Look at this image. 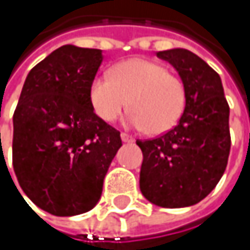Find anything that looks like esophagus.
<instances>
[{"label": "esophagus", "instance_id": "34e87169", "mask_svg": "<svg viewBox=\"0 0 250 250\" xmlns=\"http://www.w3.org/2000/svg\"><path fill=\"white\" fill-rule=\"evenodd\" d=\"M120 137H122V140H123L125 143H131V142H134V139H133L131 136H128L127 133H122Z\"/></svg>", "mask_w": 250, "mask_h": 250}]
</instances>
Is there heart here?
I'll return each mask as SVG.
<instances>
[{
  "instance_id": "1",
  "label": "heart",
  "mask_w": 250,
  "mask_h": 250,
  "mask_svg": "<svg viewBox=\"0 0 250 250\" xmlns=\"http://www.w3.org/2000/svg\"><path fill=\"white\" fill-rule=\"evenodd\" d=\"M89 103L95 114L108 123L117 120L128 105L127 125L161 134L179 122L187 91L182 79L162 63L133 58L114 65L110 78L92 79Z\"/></svg>"
}]
</instances>
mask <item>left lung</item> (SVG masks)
I'll list each match as a JSON object with an SVG mask.
<instances>
[{
	"label": "left lung",
	"mask_w": 250,
	"mask_h": 250,
	"mask_svg": "<svg viewBox=\"0 0 250 250\" xmlns=\"http://www.w3.org/2000/svg\"><path fill=\"white\" fill-rule=\"evenodd\" d=\"M156 56L178 71L187 103L174 128L136 142L143 153L140 191L159 207H189L206 198L225 174L230 110L219 74L195 53L171 49Z\"/></svg>",
	"instance_id": "obj_1"
}]
</instances>
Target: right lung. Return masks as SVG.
Masks as SVG:
<instances>
[{
	"instance_id": "right-lung-1",
	"label": "right lung",
	"mask_w": 250,
	"mask_h": 250,
	"mask_svg": "<svg viewBox=\"0 0 250 250\" xmlns=\"http://www.w3.org/2000/svg\"><path fill=\"white\" fill-rule=\"evenodd\" d=\"M100 49L65 44L25 78L13 125V168L24 194L53 216L89 211L122 146L89 103Z\"/></svg>"
}]
</instances>
